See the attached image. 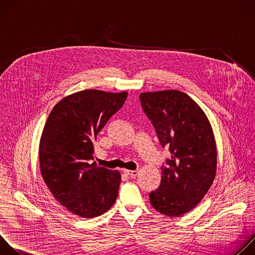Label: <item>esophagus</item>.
I'll return each instance as SVG.
<instances>
[{"label": "esophagus", "instance_id": "obj_1", "mask_svg": "<svg viewBox=\"0 0 255 255\" xmlns=\"http://www.w3.org/2000/svg\"><path fill=\"white\" fill-rule=\"evenodd\" d=\"M124 172L129 175L130 177H136V175L138 174V170H128V169H124Z\"/></svg>", "mask_w": 255, "mask_h": 255}]
</instances>
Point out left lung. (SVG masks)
<instances>
[{"mask_svg":"<svg viewBox=\"0 0 255 255\" xmlns=\"http://www.w3.org/2000/svg\"><path fill=\"white\" fill-rule=\"evenodd\" d=\"M161 146L172 153L161 167V184L149 194L152 207L168 217L193 210L211 188L217 170V145L209 119L187 94L166 90L140 94Z\"/></svg>","mask_w":255,"mask_h":255,"instance_id":"obj_1","label":"left lung"}]
</instances>
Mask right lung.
<instances>
[{"instance_id": "obj_1", "label": "right lung", "mask_w": 255, "mask_h": 255, "mask_svg": "<svg viewBox=\"0 0 255 255\" xmlns=\"http://www.w3.org/2000/svg\"><path fill=\"white\" fill-rule=\"evenodd\" d=\"M128 93L85 90L61 99L51 110L39 143L40 171L55 200L82 218L110 209L121 183L118 170L100 166L94 143Z\"/></svg>"}]
</instances>
